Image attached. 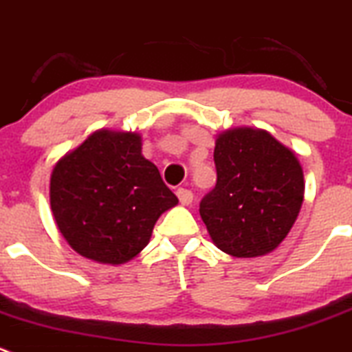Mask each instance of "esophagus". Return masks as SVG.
Returning <instances> with one entry per match:
<instances>
[{"label":"esophagus","instance_id":"obj_1","mask_svg":"<svg viewBox=\"0 0 352 352\" xmlns=\"http://www.w3.org/2000/svg\"><path fill=\"white\" fill-rule=\"evenodd\" d=\"M176 195H178L182 206H190V204H192V200H193V193L190 192V190H186V188H178V190H176Z\"/></svg>","mask_w":352,"mask_h":352}]
</instances>
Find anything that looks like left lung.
<instances>
[{
    "label": "left lung",
    "instance_id": "left-lung-1",
    "mask_svg": "<svg viewBox=\"0 0 352 352\" xmlns=\"http://www.w3.org/2000/svg\"><path fill=\"white\" fill-rule=\"evenodd\" d=\"M216 188L200 202L214 245L233 257H261L285 240L304 202L296 153L266 129H226L216 136Z\"/></svg>",
    "mask_w": 352,
    "mask_h": 352
}]
</instances>
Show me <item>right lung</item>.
<instances>
[{
    "label": "right lung",
    "instance_id": "right-lung-1",
    "mask_svg": "<svg viewBox=\"0 0 352 352\" xmlns=\"http://www.w3.org/2000/svg\"><path fill=\"white\" fill-rule=\"evenodd\" d=\"M50 206L76 252L119 266L148 245L157 219L178 197L143 157L140 133L98 129L56 160Z\"/></svg>",
    "mask_w": 352,
    "mask_h": 352
}]
</instances>
